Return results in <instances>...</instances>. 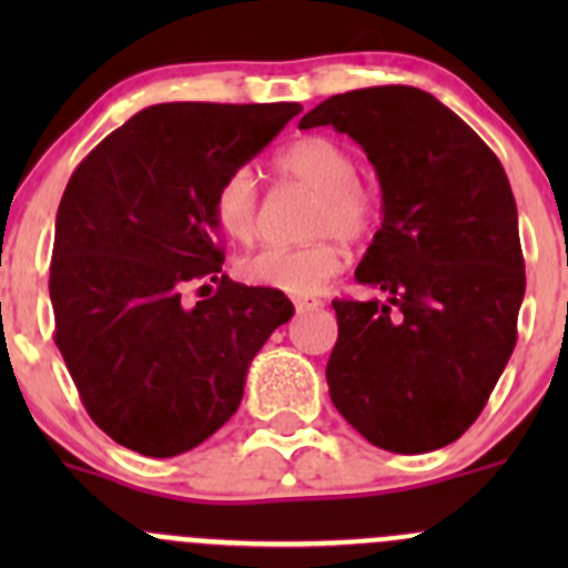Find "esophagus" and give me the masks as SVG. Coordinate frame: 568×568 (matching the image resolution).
<instances>
[{"label":"esophagus","instance_id":"esophagus-1","mask_svg":"<svg viewBox=\"0 0 568 568\" xmlns=\"http://www.w3.org/2000/svg\"><path fill=\"white\" fill-rule=\"evenodd\" d=\"M294 305H296V311L305 313V311H318L321 302L318 300H294Z\"/></svg>","mask_w":568,"mask_h":568}]
</instances>
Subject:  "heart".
Instances as JSON below:
<instances>
[{"mask_svg": "<svg viewBox=\"0 0 568 568\" xmlns=\"http://www.w3.org/2000/svg\"><path fill=\"white\" fill-rule=\"evenodd\" d=\"M274 168L285 181L318 192L311 214V233L321 236L302 247H263L242 261V274L250 283L277 288L291 296H311L324 288L343 266L341 242H359L374 227L379 200L374 189L357 178V159L329 136H305L285 148ZM216 225L233 242L255 239L261 222V189L252 168H236L222 178L214 194Z\"/></svg>", "mask_w": 568, "mask_h": 568, "instance_id": "1", "label": "heart"}]
</instances>
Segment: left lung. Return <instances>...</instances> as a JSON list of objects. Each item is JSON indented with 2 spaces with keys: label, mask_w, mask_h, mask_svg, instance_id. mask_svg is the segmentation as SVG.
Returning a JSON list of instances; mask_svg holds the SVG:
<instances>
[{
  "label": "left lung",
  "mask_w": 568,
  "mask_h": 568,
  "mask_svg": "<svg viewBox=\"0 0 568 568\" xmlns=\"http://www.w3.org/2000/svg\"><path fill=\"white\" fill-rule=\"evenodd\" d=\"M352 136L382 186V227L357 283L387 300H335L329 398L376 448L456 443L517 346L525 296L517 203L500 159L432 93L406 84L332 95L300 129Z\"/></svg>",
  "instance_id": "left-lung-1"
}]
</instances>
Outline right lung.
I'll return each mask as SVG.
<instances>
[{
  "label": "right lung",
  "instance_id": "1",
  "mask_svg": "<svg viewBox=\"0 0 568 568\" xmlns=\"http://www.w3.org/2000/svg\"><path fill=\"white\" fill-rule=\"evenodd\" d=\"M300 112L148 106L73 170L49 274L54 343L88 415L123 448L170 459L205 443L242 404L252 357L294 316L283 291L220 274L214 194ZM205 278L215 294L186 306L182 291Z\"/></svg>",
  "mask_w": 568,
  "mask_h": 568
}]
</instances>
